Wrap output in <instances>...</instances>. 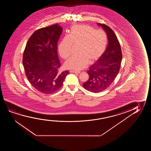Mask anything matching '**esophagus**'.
<instances>
[{
  "instance_id": "34e87169",
  "label": "esophagus",
  "mask_w": 151,
  "mask_h": 151,
  "mask_svg": "<svg viewBox=\"0 0 151 151\" xmlns=\"http://www.w3.org/2000/svg\"><path fill=\"white\" fill-rule=\"evenodd\" d=\"M70 72L73 73H75V74H79L81 73L80 72H77V71H76V70H70Z\"/></svg>"
}]
</instances>
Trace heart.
<instances>
[{"mask_svg": "<svg viewBox=\"0 0 151 151\" xmlns=\"http://www.w3.org/2000/svg\"><path fill=\"white\" fill-rule=\"evenodd\" d=\"M107 34L102 30H95L87 25H75L68 35L65 36L59 45L60 56L64 59L70 56L73 46H77V53L64 63L65 68L75 70L85 68L89 62L100 58L107 46Z\"/></svg>", "mask_w": 151, "mask_h": 151, "instance_id": "1", "label": "heart"}]
</instances>
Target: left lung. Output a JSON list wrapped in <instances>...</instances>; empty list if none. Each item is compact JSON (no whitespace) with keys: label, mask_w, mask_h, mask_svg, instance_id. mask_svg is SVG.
<instances>
[{"label":"left lung","mask_w":151,"mask_h":151,"mask_svg":"<svg viewBox=\"0 0 151 151\" xmlns=\"http://www.w3.org/2000/svg\"><path fill=\"white\" fill-rule=\"evenodd\" d=\"M107 35L108 44L105 52L92 64L87 72L88 80L83 83L88 91L101 92L109 87L120 70L122 54L120 42L114 31L109 26L98 23Z\"/></svg>","instance_id":"1"}]
</instances>
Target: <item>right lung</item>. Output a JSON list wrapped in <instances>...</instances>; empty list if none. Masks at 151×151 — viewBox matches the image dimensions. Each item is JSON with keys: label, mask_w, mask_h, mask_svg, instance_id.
Here are the masks:
<instances>
[{"label": "right lung", "mask_w": 151, "mask_h": 151, "mask_svg": "<svg viewBox=\"0 0 151 151\" xmlns=\"http://www.w3.org/2000/svg\"><path fill=\"white\" fill-rule=\"evenodd\" d=\"M62 32L58 24L38 29L29 37L24 51L26 76L31 85L44 94L58 91L69 73L68 70L59 72L61 64L57 44Z\"/></svg>", "instance_id": "add662e5"}]
</instances>
